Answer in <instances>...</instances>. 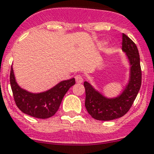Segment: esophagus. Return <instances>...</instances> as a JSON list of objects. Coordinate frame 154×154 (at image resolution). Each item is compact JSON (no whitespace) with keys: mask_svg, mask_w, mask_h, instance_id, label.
<instances>
[{"mask_svg":"<svg viewBox=\"0 0 154 154\" xmlns=\"http://www.w3.org/2000/svg\"><path fill=\"white\" fill-rule=\"evenodd\" d=\"M75 80H76V82L77 84H81L83 82V77H81V75H77L76 77H75Z\"/></svg>","mask_w":154,"mask_h":154,"instance_id":"34e87169","label":"esophagus"}]
</instances>
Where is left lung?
<instances>
[{
  "mask_svg": "<svg viewBox=\"0 0 154 154\" xmlns=\"http://www.w3.org/2000/svg\"><path fill=\"white\" fill-rule=\"evenodd\" d=\"M122 50L126 53L130 63V78L123 91L118 97L107 98L87 81L85 88V105L88 114L97 120L109 121L123 116L133 104L142 85L140 57L135 43L122 33Z\"/></svg>",
  "mask_w": 154,
  "mask_h": 154,
  "instance_id": "left-lung-1",
  "label": "left lung"
}]
</instances>
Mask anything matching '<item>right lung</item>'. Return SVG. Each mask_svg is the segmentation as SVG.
<instances>
[{"label": "right lung", "mask_w": 154, "mask_h": 154, "mask_svg": "<svg viewBox=\"0 0 154 154\" xmlns=\"http://www.w3.org/2000/svg\"><path fill=\"white\" fill-rule=\"evenodd\" d=\"M10 84L16 104L21 112L35 118L47 119L57 112L67 91L75 85V79L62 81L47 91L33 93L19 86L12 66Z\"/></svg>", "instance_id": "1"}]
</instances>
